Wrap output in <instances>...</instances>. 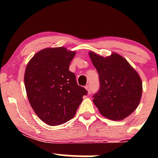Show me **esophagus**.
<instances>
[{
	"instance_id": "34e87169",
	"label": "esophagus",
	"mask_w": 158,
	"mask_h": 158,
	"mask_svg": "<svg viewBox=\"0 0 158 158\" xmlns=\"http://www.w3.org/2000/svg\"><path fill=\"white\" fill-rule=\"evenodd\" d=\"M85 89L87 90V91H88V94H90V90H91V88H90V85H86V86H85Z\"/></svg>"
}]
</instances>
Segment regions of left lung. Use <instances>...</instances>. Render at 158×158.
<instances>
[{"label": "left lung", "instance_id": "8db88e82", "mask_svg": "<svg viewBox=\"0 0 158 158\" xmlns=\"http://www.w3.org/2000/svg\"><path fill=\"white\" fill-rule=\"evenodd\" d=\"M89 56L99 73L100 88L93 102L99 113L111 120H123L137 109L143 84L138 73L118 53L103 57L90 51Z\"/></svg>", "mask_w": 158, "mask_h": 158}]
</instances>
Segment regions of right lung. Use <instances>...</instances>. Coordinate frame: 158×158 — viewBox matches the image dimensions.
<instances>
[{"mask_svg": "<svg viewBox=\"0 0 158 158\" xmlns=\"http://www.w3.org/2000/svg\"><path fill=\"white\" fill-rule=\"evenodd\" d=\"M75 55V51L64 47L45 48L36 52L26 67L28 100L38 117L49 126H59L73 118L88 93L69 70Z\"/></svg>", "mask_w": 158, "mask_h": 158, "instance_id": "right-lung-1", "label": "right lung"}]
</instances>
